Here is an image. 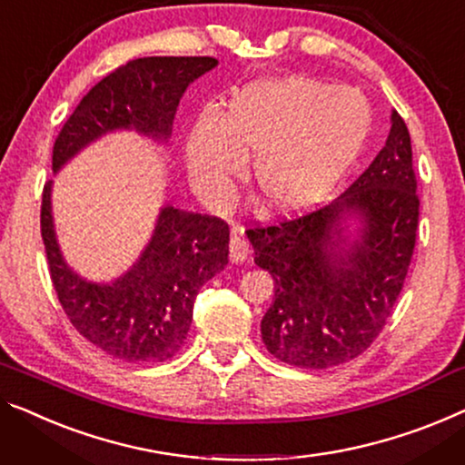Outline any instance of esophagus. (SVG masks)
Masks as SVG:
<instances>
[{"label":"esophagus","instance_id":"obj_1","mask_svg":"<svg viewBox=\"0 0 465 465\" xmlns=\"http://www.w3.org/2000/svg\"><path fill=\"white\" fill-rule=\"evenodd\" d=\"M248 256V244L246 240L242 238L240 233H232V240H230V259L232 262H244Z\"/></svg>","mask_w":465,"mask_h":465}]
</instances>
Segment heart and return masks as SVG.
<instances>
[{"mask_svg":"<svg viewBox=\"0 0 465 465\" xmlns=\"http://www.w3.org/2000/svg\"><path fill=\"white\" fill-rule=\"evenodd\" d=\"M370 102L309 77L251 83L223 114H204L185 140L192 190L211 209L230 203L242 158L267 213L294 217L328 200L371 135Z\"/></svg>","mask_w":465,"mask_h":465,"instance_id":"1","label":"heart"}]
</instances>
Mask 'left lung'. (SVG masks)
Instances as JSON below:
<instances>
[{"label":"left lung","mask_w":465,"mask_h":465,"mask_svg":"<svg viewBox=\"0 0 465 465\" xmlns=\"http://www.w3.org/2000/svg\"><path fill=\"white\" fill-rule=\"evenodd\" d=\"M411 137L397 110L384 148L330 204L254 227V262L275 296L261 322L267 351L304 370L351 361L382 331L410 269L420 217Z\"/></svg>","instance_id":"left-lung-1"}]
</instances>
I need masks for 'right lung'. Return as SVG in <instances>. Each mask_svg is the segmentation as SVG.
Instances as JSON below:
<instances>
[{"instance_id":"add662e5","label":"right lung","mask_w":465,"mask_h":465,"mask_svg":"<svg viewBox=\"0 0 465 465\" xmlns=\"http://www.w3.org/2000/svg\"><path fill=\"white\" fill-rule=\"evenodd\" d=\"M217 64L209 55H152L116 68L89 89L55 137L54 173L114 131L166 143L185 89ZM52 185L44 188L41 238L68 320L83 338L121 361L152 363L175 355L190 331L198 290L227 265L230 227L217 217L166 204L134 265L113 282H92L62 256Z\"/></svg>"}]
</instances>
